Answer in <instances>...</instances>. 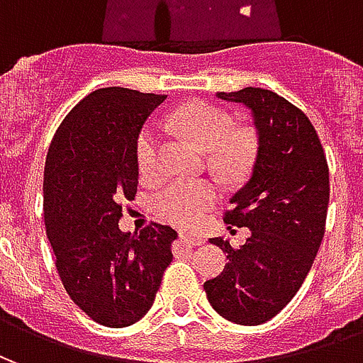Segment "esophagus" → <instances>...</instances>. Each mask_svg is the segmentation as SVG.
<instances>
[{"label": "esophagus", "instance_id": "1", "mask_svg": "<svg viewBox=\"0 0 363 363\" xmlns=\"http://www.w3.org/2000/svg\"><path fill=\"white\" fill-rule=\"evenodd\" d=\"M181 241H182V243L190 245V247H198V245L204 243V239H202V237L190 235V233H186V231H182V233H181Z\"/></svg>", "mask_w": 363, "mask_h": 363}]
</instances>
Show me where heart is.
I'll use <instances>...</instances> for the list:
<instances>
[{
  "label": "heart",
  "instance_id": "1",
  "mask_svg": "<svg viewBox=\"0 0 363 363\" xmlns=\"http://www.w3.org/2000/svg\"><path fill=\"white\" fill-rule=\"evenodd\" d=\"M174 126L186 134L202 151H210L212 165L225 177H239L255 161L259 150V135L252 128H235V120L218 104H184L174 112ZM138 169L143 177L159 171L157 128L147 124L135 142ZM220 192L208 181L169 182L153 198L155 212L169 223L194 228L212 210Z\"/></svg>",
  "mask_w": 363,
  "mask_h": 363
}]
</instances>
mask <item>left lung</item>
I'll return each instance as SVG.
<instances>
[{
	"instance_id": "8db88e82",
	"label": "left lung",
	"mask_w": 363,
	"mask_h": 363,
	"mask_svg": "<svg viewBox=\"0 0 363 363\" xmlns=\"http://www.w3.org/2000/svg\"><path fill=\"white\" fill-rule=\"evenodd\" d=\"M218 99L252 112L259 150L251 179L225 212L228 223L251 235L241 247L210 239L228 252V264L204 289L223 319L252 327L276 317L311 270L327 223L328 165L309 118L284 96L245 87Z\"/></svg>"
}]
</instances>
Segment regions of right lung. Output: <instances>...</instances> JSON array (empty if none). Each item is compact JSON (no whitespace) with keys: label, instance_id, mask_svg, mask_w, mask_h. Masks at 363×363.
<instances>
[{"label":"right lung","instance_id":"obj_1","mask_svg":"<svg viewBox=\"0 0 363 363\" xmlns=\"http://www.w3.org/2000/svg\"><path fill=\"white\" fill-rule=\"evenodd\" d=\"M165 95L96 89L54 134L44 167V225L67 296L104 327L134 325L155 301L177 231L151 223L120 231L138 190L135 142Z\"/></svg>","mask_w":363,"mask_h":363}]
</instances>
